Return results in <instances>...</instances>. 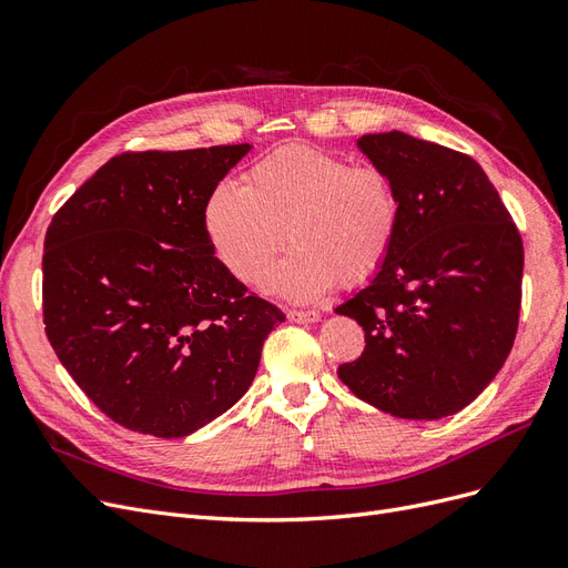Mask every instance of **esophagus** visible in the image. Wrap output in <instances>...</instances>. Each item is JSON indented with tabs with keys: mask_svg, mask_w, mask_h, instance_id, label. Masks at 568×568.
Instances as JSON below:
<instances>
[{
	"mask_svg": "<svg viewBox=\"0 0 568 568\" xmlns=\"http://www.w3.org/2000/svg\"><path fill=\"white\" fill-rule=\"evenodd\" d=\"M288 320L298 324H313L320 320L317 311H288Z\"/></svg>",
	"mask_w": 568,
	"mask_h": 568,
	"instance_id": "34e87169",
	"label": "esophagus"
}]
</instances>
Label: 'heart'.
I'll return each instance as SVG.
<instances>
[{"instance_id":"obj_1","label":"heart","mask_w":568,"mask_h":568,"mask_svg":"<svg viewBox=\"0 0 568 568\" xmlns=\"http://www.w3.org/2000/svg\"><path fill=\"white\" fill-rule=\"evenodd\" d=\"M398 196L384 170L288 144L251 165L244 184L220 182L203 203V230L217 261L248 286H265L288 239L296 248L274 286L315 301L338 280H372L398 232ZM287 236H283V230Z\"/></svg>"}]
</instances>
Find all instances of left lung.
I'll use <instances>...</instances> for the list:
<instances>
[{
	"instance_id": "obj_1",
	"label": "left lung",
	"mask_w": 568,
	"mask_h": 568,
	"mask_svg": "<svg viewBox=\"0 0 568 568\" xmlns=\"http://www.w3.org/2000/svg\"><path fill=\"white\" fill-rule=\"evenodd\" d=\"M357 149L393 182L400 217L379 272L336 307L365 329L363 355L338 379L393 417L455 415L514 346L519 230L471 156L398 130L363 134Z\"/></svg>"
}]
</instances>
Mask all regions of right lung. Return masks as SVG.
Here are the masks:
<instances>
[{"mask_svg": "<svg viewBox=\"0 0 568 568\" xmlns=\"http://www.w3.org/2000/svg\"><path fill=\"white\" fill-rule=\"evenodd\" d=\"M251 144L120 153L51 220L44 329L88 398L130 432L194 434L255 379L284 322L225 270L203 203Z\"/></svg>", "mask_w": 568, "mask_h": 568, "instance_id": "1", "label": "right lung"}]
</instances>
